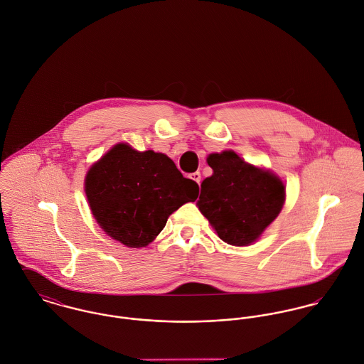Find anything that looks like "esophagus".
<instances>
[{
    "label": "esophagus",
    "instance_id": "esophagus-1",
    "mask_svg": "<svg viewBox=\"0 0 364 364\" xmlns=\"http://www.w3.org/2000/svg\"><path fill=\"white\" fill-rule=\"evenodd\" d=\"M190 178H191V180H194V181H197V183L200 184V183H201V173H200V171L191 173V174H190Z\"/></svg>",
    "mask_w": 364,
    "mask_h": 364
}]
</instances>
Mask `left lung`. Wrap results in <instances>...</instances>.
Wrapping results in <instances>:
<instances>
[{
    "mask_svg": "<svg viewBox=\"0 0 364 364\" xmlns=\"http://www.w3.org/2000/svg\"><path fill=\"white\" fill-rule=\"evenodd\" d=\"M213 174L201 184L198 208L218 236L232 245L255 242L279 215L284 186L272 173L244 162L235 152L212 154Z\"/></svg>",
    "mask_w": 364,
    "mask_h": 364,
    "instance_id": "1",
    "label": "left lung"
}]
</instances>
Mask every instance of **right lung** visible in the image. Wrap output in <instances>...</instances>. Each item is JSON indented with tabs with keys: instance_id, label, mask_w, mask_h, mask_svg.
Returning a JSON list of instances; mask_svg holds the SVG:
<instances>
[{
	"instance_id": "1",
	"label": "right lung",
	"mask_w": 364,
	"mask_h": 364,
	"mask_svg": "<svg viewBox=\"0 0 364 364\" xmlns=\"http://www.w3.org/2000/svg\"><path fill=\"white\" fill-rule=\"evenodd\" d=\"M200 187L183 177L174 162L154 151L136 152L116 145L87 171L85 193L102 229L124 245H148L167 218L186 202L196 201Z\"/></svg>"
}]
</instances>
